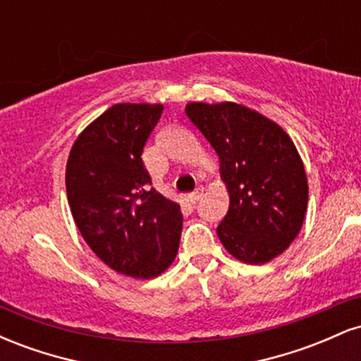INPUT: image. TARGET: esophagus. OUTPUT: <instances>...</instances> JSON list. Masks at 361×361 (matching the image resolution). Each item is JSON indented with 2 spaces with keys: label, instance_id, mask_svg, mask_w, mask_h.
<instances>
[{
  "label": "esophagus",
  "instance_id": "34e87169",
  "mask_svg": "<svg viewBox=\"0 0 361 361\" xmlns=\"http://www.w3.org/2000/svg\"><path fill=\"white\" fill-rule=\"evenodd\" d=\"M202 197H204V188H197V190H195L193 193H190V195H188L190 202H193V204H195V202L200 200Z\"/></svg>",
  "mask_w": 361,
  "mask_h": 361
}]
</instances>
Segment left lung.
<instances>
[{
	"mask_svg": "<svg viewBox=\"0 0 361 361\" xmlns=\"http://www.w3.org/2000/svg\"><path fill=\"white\" fill-rule=\"evenodd\" d=\"M221 161L229 210L217 235L235 259L263 264L299 234L309 185L295 144L279 123L233 102L186 105Z\"/></svg>",
	"mask_w": 361,
	"mask_h": 361,
	"instance_id": "1",
	"label": "left lung"
}]
</instances>
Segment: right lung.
Masks as SVG:
<instances>
[{"label": "right lung", "instance_id": "1", "mask_svg": "<svg viewBox=\"0 0 361 361\" xmlns=\"http://www.w3.org/2000/svg\"><path fill=\"white\" fill-rule=\"evenodd\" d=\"M163 105L117 103L74 140L66 192L78 229L111 270L154 279L175 259L183 215L151 188L142 163L146 140Z\"/></svg>", "mask_w": 361, "mask_h": 361}]
</instances>
